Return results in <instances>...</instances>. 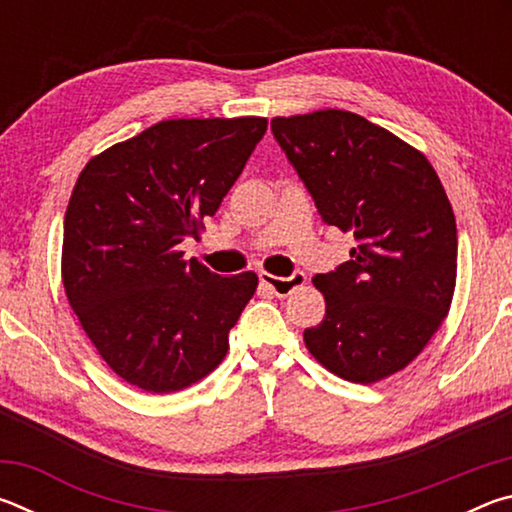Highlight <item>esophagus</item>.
<instances>
[{
	"label": "esophagus",
	"mask_w": 512,
	"mask_h": 512,
	"mask_svg": "<svg viewBox=\"0 0 512 512\" xmlns=\"http://www.w3.org/2000/svg\"><path fill=\"white\" fill-rule=\"evenodd\" d=\"M259 280H262L264 287L268 291H273L275 296H289V293H293L296 289H300L302 284L307 282V275L296 271L289 277H277V275H271V273H259Z\"/></svg>",
	"instance_id": "34e87169"
}]
</instances>
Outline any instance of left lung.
I'll return each mask as SVG.
<instances>
[{
  "mask_svg": "<svg viewBox=\"0 0 512 512\" xmlns=\"http://www.w3.org/2000/svg\"><path fill=\"white\" fill-rule=\"evenodd\" d=\"M273 135L327 225L357 246L314 277L325 318L305 329L318 363L354 384L409 366L438 332L456 287V219L429 160L348 110L275 117Z\"/></svg>",
  "mask_w": 512,
  "mask_h": 512,
  "instance_id": "obj_1",
  "label": "left lung"
}]
</instances>
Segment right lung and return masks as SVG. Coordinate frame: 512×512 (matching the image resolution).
<instances>
[{
	"label": "right lung",
	"mask_w": 512,
	"mask_h": 512,
	"mask_svg": "<svg viewBox=\"0 0 512 512\" xmlns=\"http://www.w3.org/2000/svg\"><path fill=\"white\" fill-rule=\"evenodd\" d=\"M264 117L167 119L85 164L65 212L63 284L112 372L176 393L219 366L257 289L183 259L266 133Z\"/></svg>",
	"instance_id": "right-lung-1"
}]
</instances>
